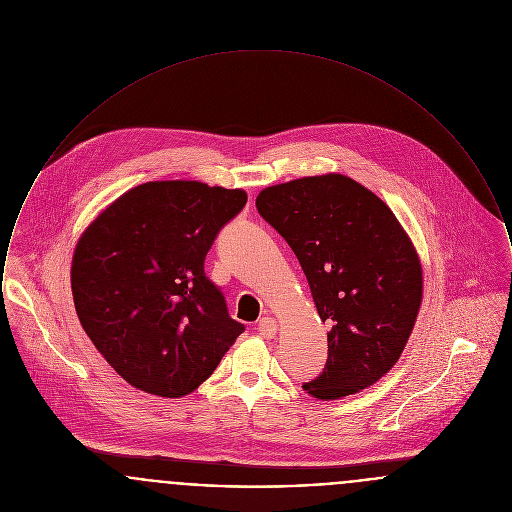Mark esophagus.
Listing matches in <instances>:
<instances>
[{"instance_id": "34e87169", "label": "esophagus", "mask_w": 512, "mask_h": 512, "mask_svg": "<svg viewBox=\"0 0 512 512\" xmlns=\"http://www.w3.org/2000/svg\"><path fill=\"white\" fill-rule=\"evenodd\" d=\"M258 334L266 340H273L275 334H277V322L273 320L272 316H264L260 322H258Z\"/></svg>"}]
</instances>
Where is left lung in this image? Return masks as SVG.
Instances as JSON below:
<instances>
[{
    "label": "left lung",
    "instance_id": "obj_1",
    "mask_svg": "<svg viewBox=\"0 0 512 512\" xmlns=\"http://www.w3.org/2000/svg\"><path fill=\"white\" fill-rule=\"evenodd\" d=\"M258 213L291 246L328 332L322 375L303 388L318 400L355 394L400 359L423 297L417 252L396 215L343 174L270 186Z\"/></svg>",
    "mask_w": 512,
    "mask_h": 512
}]
</instances>
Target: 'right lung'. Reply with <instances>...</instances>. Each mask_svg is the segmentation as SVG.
<instances>
[{
    "instance_id": "1",
    "label": "right lung",
    "mask_w": 512,
    "mask_h": 512,
    "mask_svg": "<svg viewBox=\"0 0 512 512\" xmlns=\"http://www.w3.org/2000/svg\"><path fill=\"white\" fill-rule=\"evenodd\" d=\"M246 192L196 180L145 182L87 227L71 262L79 322L108 365L143 392L180 398L244 332L204 262Z\"/></svg>"
}]
</instances>
